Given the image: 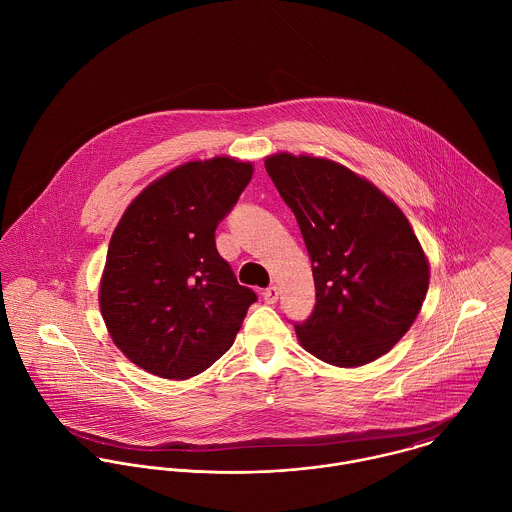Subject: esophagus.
Instances as JSON below:
<instances>
[{"label": "esophagus", "instance_id": "34e87169", "mask_svg": "<svg viewBox=\"0 0 512 512\" xmlns=\"http://www.w3.org/2000/svg\"><path fill=\"white\" fill-rule=\"evenodd\" d=\"M263 299H265V303L267 305H275L277 301H279V287H269V289H265V293H263Z\"/></svg>", "mask_w": 512, "mask_h": 512}]
</instances>
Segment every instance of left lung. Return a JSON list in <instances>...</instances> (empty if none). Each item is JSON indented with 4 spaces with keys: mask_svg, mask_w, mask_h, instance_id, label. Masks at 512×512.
<instances>
[{
    "mask_svg": "<svg viewBox=\"0 0 512 512\" xmlns=\"http://www.w3.org/2000/svg\"><path fill=\"white\" fill-rule=\"evenodd\" d=\"M265 168L293 209L312 261L316 305L305 324H295L299 344L338 368L388 354L429 289V259L408 217L334 160L277 152Z\"/></svg>",
    "mask_w": 512,
    "mask_h": 512,
    "instance_id": "1",
    "label": "left lung"
}]
</instances>
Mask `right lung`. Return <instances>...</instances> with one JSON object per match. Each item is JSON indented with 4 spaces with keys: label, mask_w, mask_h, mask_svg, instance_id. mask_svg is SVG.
<instances>
[{
    "label": "right lung",
    "mask_w": 512,
    "mask_h": 512,
    "mask_svg": "<svg viewBox=\"0 0 512 512\" xmlns=\"http://www.w3.org/2000/svg\"><path fill=\"white\" fill-rule=\"evenodd\" d=\"M231 156L190 160L148 184L112 231L99 307L116 348L138 368L188 380L233 344L257 297L215 249V227L251 182Z\"/></svg>",
    "instance_id": "obj_1"
}]
</instances>
